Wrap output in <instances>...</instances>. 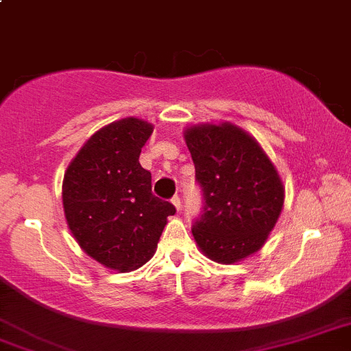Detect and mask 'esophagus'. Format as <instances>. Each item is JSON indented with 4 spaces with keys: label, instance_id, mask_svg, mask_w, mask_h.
<instances>
[{
    "label": "esophagus",
    "instance_id": "1",
    "mask_svg": "<svg viewBox=\"0 0 351 351\" xmlns=\"http://www.w3.org/2000/svg\"><path fill=\"white\" fill-rule=\"evenodd\" d=\"M172 203H173V206H176V208L178 210H182V199H181V196L179 195H176L172 198Z\"/></svg>",
    "mask_w": 351,
    "mask_h": 351
}]
</instances>
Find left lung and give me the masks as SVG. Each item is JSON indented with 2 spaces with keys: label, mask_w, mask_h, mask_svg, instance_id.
Wrapping results in <instances>:
<instances>
[{
  "label": "left lung",
  "mask_w": 351,
  "mask_h": 351,
  "mask_svg": "<svg viewBox=\"0 0 351 351\" xmlns=\"http://www.w3.org/2000/svg\"><path fill=\"white\" fill-rule=\"evenodd\" d=\"M202 188L193 236L208 258L234 263L262 248L279 219L285 189L258 143L232 123L186 131Z\"/></svg>",
  "instance_id": "1"
}]
</instances>
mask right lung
<instances>
[{
	"label": "right lung",
	"instance_id": "right-lung-1",
	"mask_svg": "<svg viewBox=\"0 0 351 351\" xmlns=\"http://www.w3.org/2000/svg\"><path fill=\"white\" fill-rule=\"evenodd\" d=\"M153 125L122 119L89 138L63 179V210L73 238L108 269L129 272L153 256L170 202L152 193V173L139 163Z\"/></svg>",
	"mask_w": 351,
	"mask_h": 351
}]
</instances>
